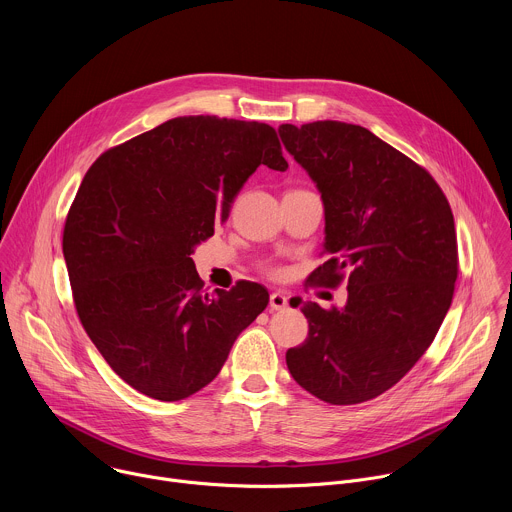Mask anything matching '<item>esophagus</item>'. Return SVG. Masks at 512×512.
<instances>
[{
  "instance_id": "obj_1",
  "label": "esophagus",
  "mask_w": 512,
  "mask_h": 512,
  "mask_svg": "<svg viewBox=\"0 0 512 512\" xmlns=\"http://www.w3.org/2000/svg\"><path fill=\"white\" fill-rule=\"evenodd\" d=\"M287 294H283V291H273V294L269 296V310L271 312H279V310H285L287 308Z\"/></svg>"
}]
</instances>
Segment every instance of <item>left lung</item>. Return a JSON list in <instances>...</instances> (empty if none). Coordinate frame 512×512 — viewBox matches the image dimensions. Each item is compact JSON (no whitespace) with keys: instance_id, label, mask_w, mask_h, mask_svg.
Here are the masks:
<instances>
[{"instance_id":"8db88e82","label":"left lung","mask_w":512,"mask_h":512,"mask_svg":"<svg viewBox=\"0 0 512 512\" xmlns=\"http://www.w3.org/2000/svg\"><path fill=\"white\" fill-rule=\"evenodd\" d=\"M285 150L324 202V253L310 279L336 287L344 308L304 304L310 330L285 354L300 387L332 405L379 397L433 342L454 296V214L427 170L369 129L342 121L279 125Z\"/></svg>"}]
</instances>
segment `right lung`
<instances>
[{
    "instance_id": "right-lung-1",
    "label": "right lung",
    "mask_w": 512,
    "mask_h": 512,
    "mask_svg": "<svg viewBox=\"0 0 512 512\" xmlns=\"http://www.w3.org/2000/svg\"><path fill=\"white\" fill-rule=\"evenodd\" d=\"M287 170L273 127L188 115L105 152L62 237L83 328L135 391L180 401L206 387L267 308L259 283L202 291L192 253L225 223L249 176Z\"/></svg>"
}]
</instances>
